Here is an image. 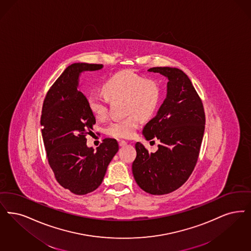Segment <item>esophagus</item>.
Masks as SVG:
<instances>
[{
  "mask_svg": "<svg viewBox=\"0 0 251 251\" xmlns=\"http://www.w3.org/2000/svg\"><path fill=\"white\" fill-rule=\"evenodd\" d=\"M119 145H120V147H125L127 145V142L126 141H120Z\"/></svg>",
  "mask_w": 251,
  "mask_h": 251,
  "instance_id": "34e87169",
  "label": "esophagus"
}]
</instances>
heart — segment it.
Returning a JSON list of instances; mask_svg holds the SVG:
<instances>
[{"label": "heart", "mask_w": 251, "mask_h": 251, "mask_svg": "<svg viewBox=\"0 0 251 251\" xmlns=\"http://www.w3.org/2000/svg\"><path fill=\"white\" fill-rule=\"evenodd\" d=\"M103 90L108 96L92 92L88 97V106L98 120L107 117L108 99L126 100V112L135 113L142 119H147L156 110L161 91L155 80L147 79L133 71L125 70L112 75L103 84ZM139 120L135 114L125 119L111 121L106 127V133L116 138H130L138 127Z\"/></svg>", "instance_id": "heart-1"}]
</instances>
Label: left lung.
<instances>
[{
	"mask_svg": "<svg viewBox=\"0 0 251 251\" xmlns=\"http://www.w3.org/2000/svg\"><path fill=\"white\" fill-rule=\"evenodd\" d=\"M148 71L168 80L165 100L142 130L147 140L158 139L161 144L153 153L137 142L131 168L143 191L162 195L177 190L190 177L198 160L205 116L200 97L183 71L173 67Z\"/></svg>",
	"mask_w": 251,
	"mask_h": 251,
	"instance_id": "1",
	"label": "left lung"
}]
</instances>
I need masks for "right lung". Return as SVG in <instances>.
Returning a JSON list of instances; mask_svg holds the SVG:
<instances>
[{"instance_id":"1","label":"right lung","mask_w":251,"mask_h":251,"mask_svg":"<svg viewBox=\"0 0 251 251\" xmlns=\"http://www.w3.org/2000/svg\"><path fill=\"white\" fill-rule=\"evenodd\" d=\"M102 67L86 62L71 64L53 84L43 104L41 131L49 163L60 186L76 195L100 186L119 151L118 142L112 138L103 139L96 151L87 146L86 135L96 120L87 97L78 90L79 77L83 72Z\"/></svg>"}]
</instances>
